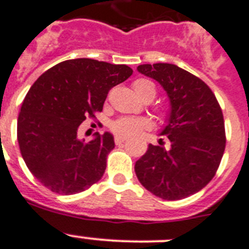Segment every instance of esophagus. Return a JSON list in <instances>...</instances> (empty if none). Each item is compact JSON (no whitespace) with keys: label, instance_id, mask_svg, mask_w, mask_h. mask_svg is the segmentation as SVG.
<instances>
[{"label":"esophagus","instance_id":"obj_1","mask_svg":"<svg viewBox=\"0 0 249 249\" xmlns=\"http://www.w3.org/2000/svg\"><path fill=\"white\" fill-rule=\"evenodd\" d=\"M124 141H126V138H124V137L116 136V138H115V143H116V145H122L123 143H124Z\"/></svg>","mask_w":249,"mask_h":249}]
</instances>
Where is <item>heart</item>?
<instances>
[{
    "label": "heart",
    "mask_w": 249,
    "mask_h": 249,
    "mask_svg": "<svg viewBox=\"0 0 249 249\" xmlns=\"http://www.w3.org/2000/svg\"><path fill=\"white\" fill-rule=\"evenodd\" d=\"M133 89L137 95L143 100H153L156 97V86L147 79L136 80L133 83ZM148 127H149L148 120L137 117H122L111 124V129L113 133L120 137L137 136L141 131L148 128Z\"/></svg>",
    "instance_id": "b5f03b06"
}]
</instances>
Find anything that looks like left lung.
Returning a JSON list of instances; mask_svg holds the SVG:
<instances>
[{
  "instance_id": "8db88e82",
  "label": "left lung",
  "mask_w": 249,
  "mask_h": 249,
  "mask_svg": "<svg viewBox=\"0 0 249 249\" xmlns=\"http://www.w3.org/2000/svg\"><path fill=\"white\" fill-rule=\"evenodd\" d=\"M141 74L157 80L168 93L170 112L160 136L169 147L148 145L134 170L143 186L163 200H181L211 181L226 147L222 109L211 89L174 64H143Z\"/></svg>"
}]
</instances>
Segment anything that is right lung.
Masks as SVG:
<instances>
[{"instance_id":"add662e5","label":"right lung","mask_w":249,"mask_h":249,"mask_svg":"<svg viewBox=\"0 0 249 249\" xmlns=\"http://www.w3.org/2000/svg\"><path fill=\"white\" fill-rule=\"evenodd\" d=\"M133 70L93 59L65 60L43 72L29 89L17 121L20 154L45 188L61 195L81 193L99 181L112 134L95 133L90 142L77 138L86 117L101 112L107 93Z\"/></svg>"}]
</instances>
